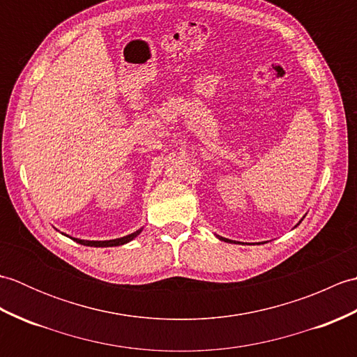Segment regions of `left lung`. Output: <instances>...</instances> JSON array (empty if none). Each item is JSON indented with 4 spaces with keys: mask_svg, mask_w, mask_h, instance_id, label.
Instances as JSON below:
<instances>
[{
    "mask_svg": "<svg viewBox=\"0 0 357 357\" xmlns=\"http://www.w3.org/2000/svg\"><path fill=\"white\" fill-rule=\"evenodd\" d=\"M301 222H302V219H301V221H299V224H301ZM299 224H298V225H299ZM218 239H221V241H225V242H231L230 239H225V238H222V236H218Z\"/></svg>",
    "mask_w": 357,
    "mask_h": 357,
    "instance_id": "1",
    "label": "left lung"
}]
</instances>
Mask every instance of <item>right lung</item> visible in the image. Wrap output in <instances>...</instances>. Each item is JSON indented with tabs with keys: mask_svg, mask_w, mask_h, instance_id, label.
Segmentation results:
<instances>
[{
	"mask_svg": "<svg viewBox=\"0 0 357 357\" xmlns=\"http://www.w3.org/2000/svg\"><path fill=\"white\" fill-rule=\"evenodd\" d=\"M141 231H142V229L136 230L132 234H127V236H124V238H118V239H112V241H84V239H78V238H72V239L77 241L78 244L87 245V247H116V245H124V244H127V242L133 241Z\"/></svg>",
	"mask_w": 357,
	"mask_h": 357,
	"instance_id": "right-lung-1",
	"label": "right lung"
}]
</instances>
